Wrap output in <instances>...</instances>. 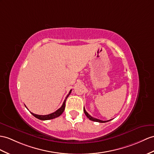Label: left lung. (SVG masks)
<instances>
[{
	"label": "left lung",
	"instance_id": "1",
	"mask_svg": "<svg viewBox=\"0 0 154 154\" xmlns=\"http://www.w3.org/2000/svg\"><path fill=\"white\" fill-rule=\"evenodd\" d=\"M84 113H85V116H87L88 117V118H89L90 120H91V121H93V122H100V123H104V122H108V121H110V120H108V121H102V120H100V119H97V118H93L92 116H90L87 112H86V110H85V108H84Z\"/></svg>",
	"mask_w": 154,
	"mask_h": 154
}]
</instances>
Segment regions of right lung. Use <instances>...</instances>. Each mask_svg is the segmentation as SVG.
Wrapping results in <instances>:
<instances>
[{
  "mask_svg": "<svg viewBox=\"0 0 154 154\" xmlns=\"http://www.w3.org/2000/svg\"><path fill=\"white\" fill-rule=\"evenodd\" d=\"M71 91H72V89L70 90V91H69V94L66 95V98L64 100V102H63V105L61 106V107L59 108V109L57 110H56L55 112H53V113L51 114H50L48 115H37V114H33L32 113V112H31V113L35 116V118H38L39 119H41V120H48V119H54V118H57L59 117V116H61L62 114V113L63 112H64L65 110V103H66V99L68 98V97L69 96V95L71 93ZM27 108V107H26Z\"/></svg>",
  "mask_w": 154,
  "mask_h": 154,
  "instance_id": "1",
  "label": "right lung"
}]
</instances>
